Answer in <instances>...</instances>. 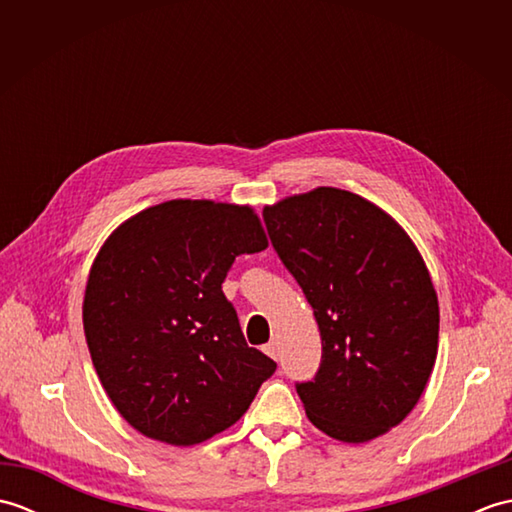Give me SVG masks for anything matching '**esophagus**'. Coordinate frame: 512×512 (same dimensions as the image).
I'll use <instances>...</instances> for the list:
<instances>
[{
    "label": "esophagus",
    "mask_w": 512,
    "mask_h": 512,
    "mask_svg": "<svg viewBox=\"0 0 512 512\" xmlns=\"http://www.w3.org/2000/svg\"><path fill=\"white\" fill-rule=\"evenodd\" d=\"M264 352H266L270 358H275V361H277V358H279V343H277V341H270L268 345H264Z\"/></svg>",
    "instance_id": "1"
}]
</instances>
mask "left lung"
I'll return each mask as SVG.
<instances>
[{"label":"left lung","instance_id":"8db88e82","mask_svg":"<svg viewBox=\"0 0 512 512\" xmlns=\"http://www.w3.org/2000/svg\"><path fill=\"white\" fill-rule=\"evenodd\" d=\"M264 222L319 325L321 367L297 385L310 422L341 442L383 436L418 405L438 356L420 250L380 206L336 187L268 204Z\"/></svg>","mask_w":512,"mask_h":512}]
</instances>
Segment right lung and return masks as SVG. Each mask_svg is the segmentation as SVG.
Here are the masks:
<instances>
[{
	"instance_id": "right-lung-1",
	"label": "right lung",
	"mask_w": 512,
	"mask_h": 512,
	"mask_svg": "<svg viewBox=\"0 0 512 512\" xmlns=\"http://www.w3.org/2000/svg\"><path fill=\"white\" fill-rule=\"evenodd\" d=\"M264 248L253 206L213 200L149 206L105 239L83 330L105 394L138 433L193 447L242 418L273 376L222 292L235 257Z\"/></svg>"
}]
</instances>
